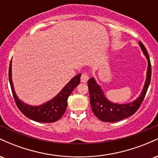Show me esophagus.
Here are the masks:
<instances>
[{
  "label": "esophagus",
  "instance_id": "1",
  "mask_svg": "<svg viewBox=\"0 0 158 158\" xmlns=\"http://www.w3.org/2000/svg\"><path fill=\"white\" fill-rule=\"evenodd\" d=\"M88 79H89V77L87 73H82L81 77V81L82 83H86L88 81Z\"/></svg>",
  "mask_w": 158,
  "mask_h": 158
}]
</instances>
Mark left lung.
Segmentation results:
<instances>
[{
    "instance_id": "obj_1",
    "label": "left lung",
    "mask_w": 158,
    "mask_h": 158,
    "mask_svg": "<svg viewBox=\"0 0 158 158\" xmlns=\"http://www.w3.org/2000/svg\"><path fill=\"white\" fill-rule=\"evenodd\" d=\"M139 45L148 61V68L143 90L135 100L126 104H119L111 102L106 97L101 86L97 84L94 77L90 78L88 81L92 111L98 119L103 122H117L133 115L138 110L144 99L151 81L152 66L148 52L145 46L141 41H139Z\"/></svg>"
}]
</instances>
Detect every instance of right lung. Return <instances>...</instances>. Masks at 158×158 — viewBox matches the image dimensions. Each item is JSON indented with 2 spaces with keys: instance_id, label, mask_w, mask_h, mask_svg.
Returning <instances> with one entry per match:
<instances>
[{
  "instance_id": "add662e5",
  "label": "right lung",
  "mask_w": 158,
  "mask_h": 158,
  "mask_svg": "<svg viewBox=\"0 0 158 158\" xmlns=\"http://www.w3.org/2000/svg\"><path fill=\"white\" fill-rule=\"evenodd\" d=\"M81 75V73H79L72 78L61 91L50 100L39 106H31L21 101L15 94L12 79V60L9 69V79L11 89L18 108L29 119L35 122L44 123L56 122L62 117L68 106L69 96L71 94L74 88L80 83Z\"/></svg>"
}]
</instances>
